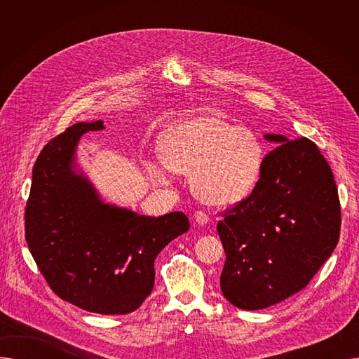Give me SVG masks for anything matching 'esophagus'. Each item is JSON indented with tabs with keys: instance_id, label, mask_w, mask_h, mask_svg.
Listing matches in <instances>:
<instances>
[{
	"instance_id": "1",
	"label": "esophagus",
	"mask_w": 359,
	"mask_h": 359,
	"mask_svg": "<svg viewBox=\"0 0 359 359\" xmlns=\"http://www.w3.org/2000/svg\"><path fill=\"white\" fill-rule=\"evenodd\" d=\"M194 218H195V222L199 224V225H205V224H208V221H210V215L206 214L205 211H196Z\"/></svg>"
}]
</instances>
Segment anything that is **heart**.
<instances>
[{
    "label": "heart",
    "instance_id": "1",
    "mask_svg": "<svg viewBox=\"0 0 359 359\" xmlns=\"http://www.w3.org/2000/svg\"><path fill=\"white\" fill-rule=\"evenodd\" d=\"M163 163L179 173H189L194 192L205 202L229 205L246 196L260 164L262 145L248 128L218 116H196L167 130L160 144ZM151 175L164 182V172L151 165Z\"/></svg>",
    "mask_w": 359,
    "mask_h": 359
}]
</instances>
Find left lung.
I'll use <instances>...</instances> for the list:
<instances>
[{"label":"left lung","instance_id":"obj_1","mask_svg":"<svg viewBox=\"0 0 359 359\" xmlns=\"http://www.w3.org/2000/svg\"><path fill=\"white\" fill-rule=\"evenodd\" d=\"M252 194L217 225L225 252L221 291L241 310H262L309 285L333 253L341 202L332 168L309 138L266 134Z\"/></svg>","mask_w":359,"mask_h":359}]
</instances>
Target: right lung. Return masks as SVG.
<instances>
[{
  "label": "right lung",
  "instance_id": "add662e5",
  "mask_svg": "<svg viewBox=\"0 0 359 359\" xmlns=\"http://www.w3.org/2000/svg\"><path fill=\"white\" fill-rule=\"evenodd\" d=\"M102 129V121L75 123L43 147L33 165L25 234L60 298L90 313L128 314L153 291L157 255L191 224L183 212L154 218L104 203L74 172L81 135Z\"/></svg>",
  "mask_w": 359,
  "mask_h": 359
}]
</instances>
